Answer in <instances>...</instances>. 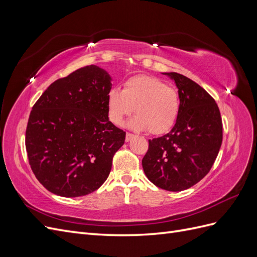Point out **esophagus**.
I'll return each mask as SVG.
<instances>
[{"mask_svg":"<svg viewBox=\"0 0 257 257\" xmlns=\"http://www.w3.org/2000/svg\"><path fill=\"white\" fill-rule=\"evenodd\" d=\"M134 138V135L133 134H131V133H126V135H125V142L126 143H128V142H131L132 139Z\"/></svg>","mask_w":257,"mask_h":257,"instance_id":"obj_1","label":"esophagus"}]
</instances>
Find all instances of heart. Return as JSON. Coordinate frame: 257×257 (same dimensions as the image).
I'll return each mask as SVG.
<instances>
[{"label":"heart","instance_id":"1","mask_svg":"<svg viewBox=\"0 0 257 257\" xmlns=\"http://www.w3.org/2000/svg\"><path fill=\"white\" fill-rule=\"evenodd\" d=\"M108 115L123 125L135 111L131 128L162 135L172 130L180 112V95L176 88L152 76L139 75L124 82L122 91L111 89L107 95Z\"/></svg>","mask_w":257,"mask_h":257}]
</instances>
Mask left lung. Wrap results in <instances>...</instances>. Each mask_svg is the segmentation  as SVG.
Here are the masks:
<instances>
[{"mask_svg":"<svg viewBox=\"0 0 257 257\" xmlns=\"http://www.w3.org/2000/svg\"><path fill=\"white\" fill-rule=\"evenodd\" d=\"M163 74L177 85L180 112L169 133L150 139L143 168L154 185L179 192L211 169L222 145V119L215 100L199 84L181 74Z\"/></svg>","mask_w":257,"mask_h":257,"instance_id":"obj_1","label":"left lung"}]
</instances>
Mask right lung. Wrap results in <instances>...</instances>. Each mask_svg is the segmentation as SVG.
Returning <instances> with one entry per match:
<instances>
[{"instance_id": "add662e5", "label": "right lung", "mask_w": 257, "mask_h": 257, "mask_svg": "<svg viewBox=\"0 0 257 257\" xmlns=\"http://www.w3.org/2000/svg\"><path fill=\"white\" fill-rule=\"evenodd\" d=\"M111 77L96 65L51 83L34 104L26 131L30 166L49 192L79 197L109 176L125 132L109 121Z\"/></svg>"}]
</instances>
